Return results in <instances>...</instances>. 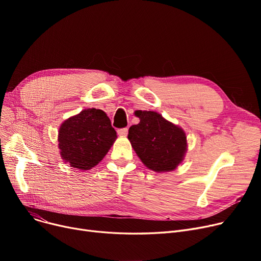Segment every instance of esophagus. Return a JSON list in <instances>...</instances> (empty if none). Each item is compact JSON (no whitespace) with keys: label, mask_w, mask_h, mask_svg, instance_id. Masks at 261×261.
I'll use <instances>...</instances> for the list:
<instances>
[{"label":"esophagus","mask_w":261,"mask_h":261,"mask_svg":"<svg viewBox=\"0 0 261 261\" xmlns=\"http://www.w3.org/2000/svg\"><path fill=\"white\" fill-rule=\"evenodd\" d=\"M118 135L120 136H126L128 134V128H122V129H118L117 130Z\"/></svg>","instance_id":"obj_1"}]
</instances>
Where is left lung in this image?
Returning <instances> with one entry per match:
<instances>
[{"instance_id": "8db88e82", "label": "left lung", "mask_w": 261, "mask_h": 261, "mask_svg": "<svg viewBox=\"0 0 261 261\" xmlns=\"http://www.w3.org/2000/svg\"><path fill=\"white\" fill-rule=\"evenodd\" d=\"M138 125L129 129L128 139L144 165L156 172L174 170L184 160L187 141L182 128L154 111H135Z\"/></svg>"}]
</instances>
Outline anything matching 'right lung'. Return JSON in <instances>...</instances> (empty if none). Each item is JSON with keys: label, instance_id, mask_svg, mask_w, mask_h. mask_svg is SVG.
Masks as SVG:
<instances>
[{"label": "right lung", "instance_id": "obj_1", "mask_svg": "<svg viewBox=\"0 0 261 261\" xmlns=\"http://www.w3.org/2000/svg\"><path fill=\"white\" fill-rule=\"evenodd\" d=\"M116 138L111 120L102 110L85 109L60 126V155L72 167L89 170L105 158Z\"/></svg>", "mask_w": 261, "mask_h": 261}]
</instances>
